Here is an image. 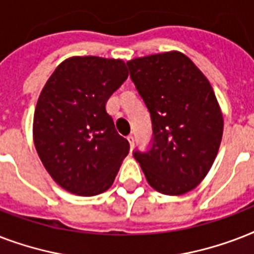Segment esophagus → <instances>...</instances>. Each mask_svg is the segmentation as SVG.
<instances>
[{"label":"esophagus","instance_id":"esophagus-1","mask_svg":"<svg viewBox=\"0 0 254 254\" xmlns=\"http://www.w3.org/2000/svg\"><path fill=\"white\" fill-rule=\"evenodd\" d=\"M127 141H129V145H130V149L134 147V137L133 135H127Z\"/></svg>","mask_w":254,"mask_h":254}]
</instances>
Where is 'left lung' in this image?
Wrapping results in <instances>:
<instances>
[{"mask_svg": "<svg viewBox=\"0 0 254 254\" xmlns=\"http://www.w3.org/2000/svg\"><path fill=\"white\" fill-rule=\"evenodd\" d=\"M127 65L153 127L149 147L135 149L133 157L154 190L189 192L204 179L220 146L223 116L215 92L181 53L138 58Z\"/></svg>", "mask_w": 254, "mask_h": 254, "instance_id": "obj_1", "label": "left lung"}]
</instances>
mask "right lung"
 Wrapping results in <instances>:
<instances>
[{"label":"right lung","instance_id":"right-lung-1","mask_svg":"<svg viewBox=\"0 0 254 254\" xmlns=\"http://www.w3.org/2000/svg\"><path fill=\"white\" fill-rule=\"evenodd\" d=\"M123 61L67 59L42 89L34 113V143L58 185L81 196L107 191L129 142L117 133L105 104L127 80Z\"/></svg>","mask_w":254,"mask_h":254}]
</instances>
